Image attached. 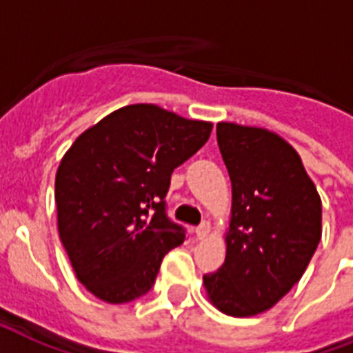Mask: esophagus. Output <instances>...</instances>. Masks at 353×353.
<instances>
[{
    "instance_id": "esophagus-1",
    "label": "esophagus",
    "mask_w": 353,
    "mask_h": 353,
    "mask_svg": "<svg viewBox=\"0 0 353 353\" xmlns=\"http://www.w3.org/2000/svg\"><path fill=\"white\" fill-rule=\"evenodd\" d=\"M210 230H212V226H210V223H208V221H204L201 226H196L195 228L196 239H206L208 234H210Z\"/></svg>"
}]
</instances>
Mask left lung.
<instances>
[{
	"mask_svg": "<svg viewBox=\"0 0 353 353\" xmlns=\"http://www.w3.org/2000/svg\"><path fill=\"white\" fill-rule=\"evenodd\" d=\"M232 182L226 258L204 274L208 300L230 316H254L302 278L322 236V202L299 152L267 128L217 123Z\"/></svg>",
	"mask_w": 353,
	"mask_h": 353,
	"instance_id": "obj_1",
	"label": "left lung"
}]
</instances>
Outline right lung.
Masks as SVG:
<instances>
[{
	"label": "right lung",
	"mask_w": 353,
	"mask_h": 353,
	"mask_svg": "<svg viewBox=\"0 0 353 353\" xmlns=\"http://www.w3.org/2000/svg\"><path fill=\"white\" fill-rule=\"evenodd\" d=\"M210 121L128 105L84 130L54 179L60 241L77 280L108 304L152 288L184 228L165 214L171 173L210 138Z\"/></svg>",
	"instance_id": "1"
}]
</instances>
